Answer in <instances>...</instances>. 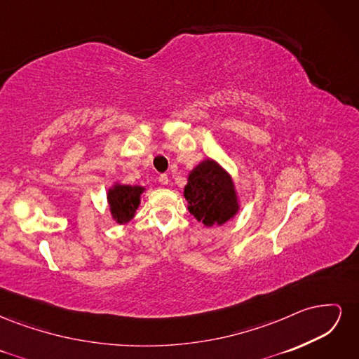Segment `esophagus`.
Instances as JSON below:
<instances>
[{
  "mask_svg": "<svg viewBox=\"0 0 359 359\" xmlns=\"http://www.w3.org/2000/svg\"><path fill=\"white\" fill-rule=\"evenodd\" d=\"M158 182L163 184V186H168V184H169V178H168L166 173H161V175L158 177Z\"/></svg>",
  "mask_w": 359,
  "mask_h": 359,
  "instance_id": "esophagus-1",
  "label": "esophagus"
}]
</instances>
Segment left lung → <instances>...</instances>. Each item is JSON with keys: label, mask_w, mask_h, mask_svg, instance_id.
Listing matches in <instances>:
<instances>
[{"label": "left lung", "mask_w": 359, "mask_h": 359, "mask_svg": "<svg viewBox=\"0 0 359 359\" xmlns=\"http://www.w3.org/2000/svg\"><path fill=\"white\" fill-rule=\"evenodd\" d=\"M184 198L190 214L205 226H220L240 210L231 175L211 158L201 161L189 173Z\"/></svg>", "instance_id": "1"}]
</instances>
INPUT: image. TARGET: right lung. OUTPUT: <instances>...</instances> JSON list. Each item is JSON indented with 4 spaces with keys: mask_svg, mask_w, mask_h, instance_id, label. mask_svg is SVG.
Returning <instances> with one entry per match:
<instances>
[{
    "mask_svg": "<svg viewBox=\"0 0 359 359\" xmlns=\"http://www.w3.org/2000/svg\"><path fill=\"white\" fill-rule=\"evenodd\" d=\"M144 191L145 189L140 186H124L118 182L107 190V203L116 223L124 224L133 219Z\"/></svg>",
    "mask_w": 359,
    "mask_h": 359,
    "instance_id": "obj_1",
    "label": "right lung"
}]
</instances>
